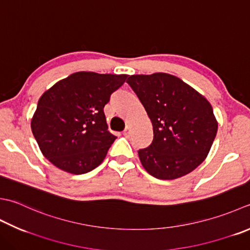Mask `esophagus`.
<instances>
[{"label": "esophagus", "mask_w": 250, "mask_h": 250, "mask_svg": "<svg viewBox=\"0 0 250 250\" xmlns=\"http://www.w3.org/2000/svg\"><path fill=\"white\" fill-rule=\"evenodd\" d=\"M122 133H124L125 136H129L130 135V126L126 125L125 129L124 130V132H122Z\"/></svg>", "instance_id": "1"}]
</instances>
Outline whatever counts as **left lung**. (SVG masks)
Masks as SVG:
<instances>
[{
  "label": "left lung",
  "mask_w": 250,
  "mask_h": 250,
  "mask_svg": "<svg viewBox=\"0 0 250 250\" xmlns=\"http://www.w3.org/2000/svg\"><path fill=\"white\" fill-rule=\"evenodd\" d=\"M126 82L153 124V142L138 151L145 170L160 180L192 172L207 157L217 135L218 124L209 102L168 73L134 75Z\"/></svg>",
  "instance_id": "8db88e82"
}]
</instances>
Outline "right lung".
<instances>
[{
  "label": "right lung",
  "instance_id": "right-lung-1",
  "mask_svg": "<svg viewBox=\"0 0 250 250\" xmlns=\"http://www.w3.org/2000/svg\"><path fill=\"white\" fill-rule=\"evenodd\" d=\"M126 78L80 71L44 93L31 130L46 159L73 174L90 172L102 164L117 139L108 130L104 107Z\"/></svg>",
  "mask_w": 250,
  "mask_h": 250
}]
</instances>
